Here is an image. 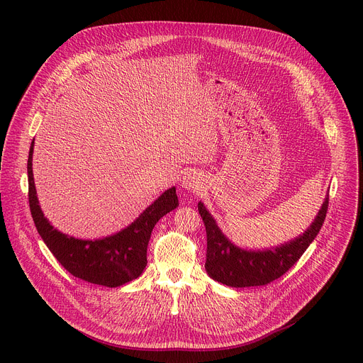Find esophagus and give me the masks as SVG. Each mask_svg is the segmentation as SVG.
Listing matches in <instances>:
<instances>
[{"mask_svg":"<svg viewBox=\"0 0 363 363\" xmlns=\"http://www.w3.org/2000/svg\"><path fill=\"white\" fill-rule=\"evenodd\" d=\"M204 184V179L200 176V173L197 172H187L184 176H183V182H182V186L186 189V190H199L201 189V186Z\"/></svg>","mask_w":363,"mask_h":363,"instance_id":"obj_1","label":"esophagus"}]
</instances>
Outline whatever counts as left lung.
<instances>
[{
  "mask_svg": "<svg viewBox=\"0 0 363 363\" xmlns=\"http://www.w3.org/2000/svg\"><path fill=\"white\" fill-rule=\"evenodd\" d=\"M328 204L329 194H326L312 225L294 240L264 250H247L232 243L217 226L206 206L199 201V213L207 235L206 272L213 280L230 287L263 286L273 281L291 269L315 240L325 222Z\"/></svg>",
  "mask_w": 363,
  "mask_h": 363,
  "instance_id": "left-lung-1",
  "label": "left lung"
}]
</instances>
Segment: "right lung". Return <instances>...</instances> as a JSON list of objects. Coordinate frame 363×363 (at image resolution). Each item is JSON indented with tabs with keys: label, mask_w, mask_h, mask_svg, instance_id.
<instances>
[{
	"label": "right lung",
	"mask_w": 363,
	"mask_h": 363,
	"mask_svg": "<svg viewBox=\"0 0 363 363\" xmlns=\"http://www.w3.org/2000/svg\"><path fill=\"white\" fill-rule=\"evenodd\" d=\"M33 153L34 140L27 163L31 216L41 239L61 266L72 276L107 287H118L137 279L147 264V246L153 228L179 206L176 187L162 193L123 230L101 239H77L54 229L44 217L34 183Z\"/></svg>",
	"instance_id": "1"
}]
</instances>
